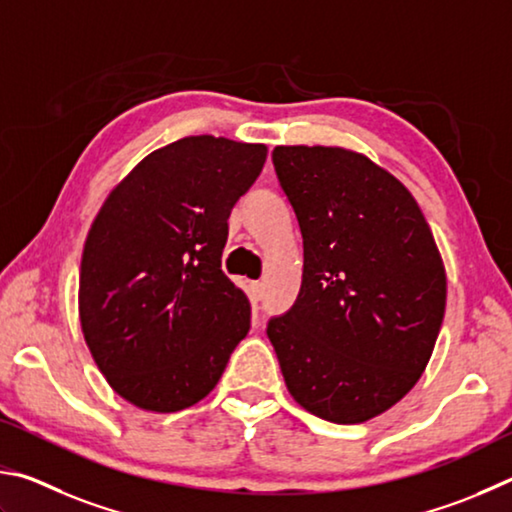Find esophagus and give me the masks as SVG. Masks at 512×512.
I'll list each match as a JSON object with an SVG mask.
<instances>
[{"mask_svg":"<svg viewBox=\"0 0 512 512\" xmlns=\"http://www.w3.org/2000/svg\"><path fill=\"white\" fill-rule=\"evenodd\" d=\"M247 292H249V299H251V303H258V301L263 299V283L251 281V283L247 285Z\"/></svg>","mask_w":512,"mask_h":512,"instance_id":"1","label":"esophagus"}]
</instances>
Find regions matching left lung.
<instances>
[{"label":"left lung","mask_w":512,"mask_h":512,"mask_svg":"<svg viewBox=\"0 0 512 512\" xmlns=\"http://www.w3.org/2000/svg\"><path fill=\"white\" fill-rule=\"evenodd\" d=\"M303 236V281L267 324L290 396L337 425L366 423L414 389L443 324L447 276L414 195L362 152L276 146Z\"/></svg>","instance_id":"obj_1"}]
</instances>
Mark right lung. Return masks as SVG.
I'll return each instance as SVG.
<instances>
[{
	"instance_id": "obj_1",
	"label": "right lung",
	"mask_w": 512,
	"mask_h": 512,
	"mask_svg": "<svg viewBox=\"0 0 512 512\" xmlns=\"http://www.w3.org/2000/svg\"><path fill=\"white\" fill-rule=\"evenodd\" d=\"M263 143L184 137L116 184L89 227L78 315L98 371L130 405L204 400L249 333V299L222 272L229 213L261 175Z\"/></svg>"
}]
</instances>
